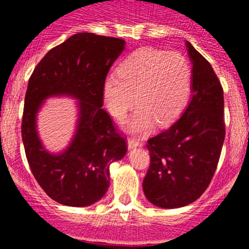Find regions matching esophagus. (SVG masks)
Listing matches in <instances>:
<instances>
[{
    "label": "esophagus",
    "mask_w": 249,
    "mask_h": 249,
    "mask_svg": "<svg viewBox=\"0 0 249 249\" xmlns=\"http://www.w3.org/2000/svg\"><path fill=\"white\" fill-rule=\"evenodd\" d=\"M140 141H137L136 139H129V141H127V148H129V150L135 149V148L140 147Z\"/></svg>",
    "instance_id": "esophagus-1"
}]
</instances>
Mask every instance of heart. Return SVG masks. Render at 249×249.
<instances>
[{
	"mask_svg": "<svg viewBox=\"0 0 249 249\" xmlns=\"http://www.w3.org/2000/svg\"><path fill=\"white\" fill-rule=\"evenodd\" d=\"M192 89V67L179 53L142 48L126 57L118 74H108L102 85V97L110 115L123 119L135 106L129 120L132 132L148 131L158 125L171 124L182 113Z\"/></svg>",
	"mask_w": 249,
	"mask_h": 249,
	"instance_id": "heart-1",
	"label": "heart"
}]
</instances>
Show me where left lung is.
I'll return each mask as SVG.
<instances>
[{"label":"left lung","mask_w":249,"mask_h":249,"mask_svg":"<svg viewBox=\"0 0 249 249\" xmlns=\"http://www.w3.org/2000/svg\"><path fill=\"white\" fill-rule=\"evenodd\" d=\"M192 62V97L182 117L148 140L150 166L143 192L157 207L190 205L207 189L225 139L223 88L210 62L185 41Z\"/></svg>","instance_id":"1"}]
</instances>
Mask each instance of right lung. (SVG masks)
Instances as JSON below:
<instances>
[{
  "mask_svg": "<svg viewBox=\"0 0 249 249\" xmlns=\"http://www.w3.org/2000/svg\"><path fill=\"white\" fill-rule=\"evenodd\" d=\"M125 48L114 37L82 32L53 48L31 74L25 95L21 137L32 175L54 201L87 207L109 187V165L126 154V143L102 108V85ZM77 99L76 130L61 152H49L39 139L36 115L50 97Z\"/></svg>",
  "mask_w": 249,
  "mask_h": 249,
  "instance_id": "obj_1",
  "label": "right lung"
}]
</instances>
